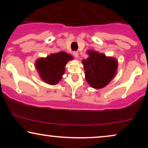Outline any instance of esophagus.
<instances>
[{"mask_svg": "<svg viewBox=\"0 0 148 148\" xmlns=\"http://www.w3.org/2000/svg\"><path fill=\"white\" fill-rule=\"evenodd\" d=\"M73 56H74L75 58H78V56H79V52H78L77 51H75V52H73Z\"/></svg>", "mask_w": 148, "mask_h": 148, "instance_id": "obj_1", "label": "esophagus"}]
</instances>
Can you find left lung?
<instances>
[{
  "mask_svg": "<svg viewBox=\"0 0 148 148\" xmlns=\"http://www.w3.org/2000/svg\"><path fill=\"white\" fill-rule=\"evenodd\" d=\"M89 56L83 60L85 76L92 88L100 89L106 86L114 78L118 68L116 58L106 56L94 50H88Z\"/></svg>",
  "mask_w": 148,
  "mask_h": 148,
  "instance_id": "left-lung-1",
  "label": "left lung"
}]
</instances>
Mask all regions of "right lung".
Here are the masks:
<instances>
[{"instance_id": "add662e5", "label": "right lung", "mask_w": 148, "mask_h": 148, "mask_svg": "<svg viewBox=\"0 0 148 148\" xmlns=\"http://www.w3.org/2000/svg\"><path fill=\"white\" fill-rule=\"evenodd\" d=\"M73 56L65 52L51 54L46 58L36 60L35 66L40 78L46 84H57L65 71V65Z\"/></svg>"}]
</instances>
